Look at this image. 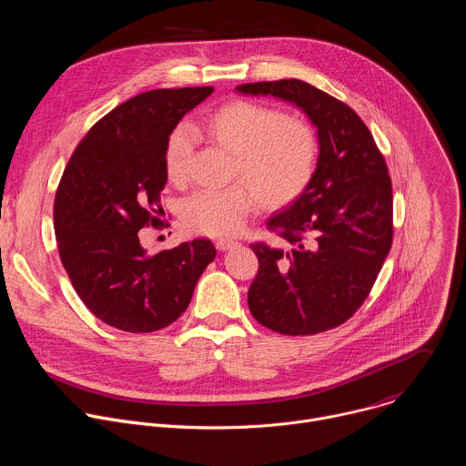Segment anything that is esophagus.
Returning a JSON list of instances; mask_svg holds the SVG:
<instances>
[{"instance_id": "34e87169", "label": "esophagus", "mask_w": 466, "mask_h": 466, "mask_svg": "<svg viewBox=\"0 0 466 466\" xmlns=\"http://www.w3.org/2000/svg\"><path fill=\"white\" fill-rule=\"evenodd\" d=\"M238 245V241H234V239H219L218 243H216V247L219 248V250H228V248H234Z\"/></svg>"}]
</instances>
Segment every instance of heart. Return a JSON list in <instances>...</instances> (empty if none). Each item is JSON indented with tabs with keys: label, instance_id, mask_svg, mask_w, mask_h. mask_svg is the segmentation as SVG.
I'll use <instances>...</instances> for the list:
<instances>
[{
	"label": "heart",
	"instance_id": "obj_1",
	"mask_svg": "<svg viewBox=\"0 0 466 466\" xmlns=\"http://www.w3.org/2000/svg\"><path fill=\"white\" fill-rule=\"evenodd\" d=\"M198 132L236 157V175L268 208H280L308 187L317 164L315 130L299 117L234 101L210 114ZM191 155V132L178 125L167 138L164 167L178 182ZM252 207V193L241 184L225 189H198L180 203V219L189 232L205 236L234 234Z\"/></svg>",
	"mask_w": 466,
	"mask_h": 466
}]
</instances>
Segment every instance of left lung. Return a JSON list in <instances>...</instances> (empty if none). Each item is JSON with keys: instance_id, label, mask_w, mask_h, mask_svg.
I'll list each match as a JSON object with an SVG mask.
<instances>
[{"instance_id": "8db88e82", "label": "left lung", "mask_w": 466, "mask_h": 466, "mask_svg": "<svg viewBox=\"0 0 466 466\" xmlns=\"http://www.w3.org/2000/svg\"><path fill=\"white\" fill-rule=\"evenodd\" d=\"M236 90L288 101L317 128L319 158L308 187L268 221L282 245H250L259 268L248 309L279 334H320L358 311L389 254L387 164L361 117L304 81L248 83Z\"/></svg>"}]
</instances>
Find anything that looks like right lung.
<instances>
[{"mask_svg": "<svg viewBox=\"0 0 466 466\" xmlns=\"http://www.w3.org/2000/svg\"><path fill=\"white\" fill-rule=\"evenodd\" d=\"M212 86L151 90L101 117L74 151L55 195L60 261L103 322L147 334L177 320L216 258L208 239L149 256L138 232L160 225L167 138Z\"/></svg>", "mask_w": 466, "mask_h": 466, "instance_id": "right-lung-1", "label": "right lung"}]
</instances>
